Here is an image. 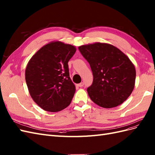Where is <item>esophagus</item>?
<instances>
[{
	"label": "esophagus",
	"instance_id": "1",
	"mask_svg": "<svg viewBox=\"0 0 155 155\" xmlns=\"http://www.w3.org/2000/svg\"><path fill=\"white\" fill-rule=\"evenodd\" d=\"M77 86L78 87H82L84 86V83L83 82H81L80 84H77Z\"/></svg>",
	"mask_w": 155,
	"mask_h": 155
}]
</instances>
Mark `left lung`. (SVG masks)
I'll return each instance as SVG.
<instances>
[{"mask_svg":"<svg viewBox=\"0 0 155 155\" xmlns=\"http://www.w3.org/2000/svg\"><path fill=\"white\" fill-rule=\"evenodd\" d=\"M78 50L93 73L94 81L87 89L93 102L110 108L125 101L134 90L136 80V69L129 57L104 43L82 45Z\"/></svg>","mask_w":155,"mask_h":155,"instance_id":"obj_1","label":"left lung"}]
</instances>
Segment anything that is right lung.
<instances>
[{"mask_svg":"<svg viewBox=\"0 0 155 155\" xmlns=\"http://www.w3.org/2000/svg\"><path fill=\"white\" fill-rule=\"evenodd\" d=\"M76 50L69 44L52 41L29 60L25 71L26 84L31 97L44 110L59 112L71 102L76 89L68 64Z\"/></svg>","mask_w":155,"mask_h":155,"instance_id":"add662e5","label":"right lung"}]
</instances>
